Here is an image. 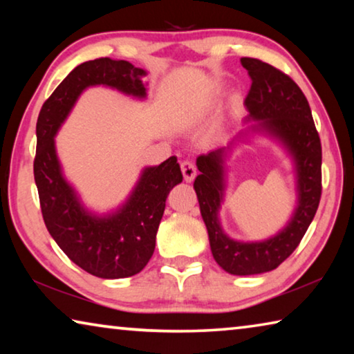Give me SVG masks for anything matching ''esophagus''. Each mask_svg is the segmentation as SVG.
Segmentation results:
<instances>
[{
	"label": "esophagus",
	"mask_w": 354,
	"mask_h": 354,
	"mask_svg": "<svg viewBox=\"0 0 354 354\" xmlns=\"http://www.w3.org/2000/svg\"><path fill=\"white\" fill-rule=\"evenodd\" d=\"M181 171H183V176H184L185 183H192L196 176L195 165L189 162V160H184V162L181 164Z\"/></svg>",
	"instance_id": "esophagus-1"
}]
</instances>
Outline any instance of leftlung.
I'll use <instances>...</instances> for the list:
<instances>
[{"label": "left lung", "instance_id": "8db88e82", "mask_svg": "<svg viewBox=\"0 0 354 354\" xmlns=\"http://www.w3.org/2000/svg\"><path fill=\"white\" fill-rule=\"evenodd\" d=\"M241 64L251 76V88L245 98L248 123L226 147L196 158L200 175L194 189L200 203L209 245L215 262L237 277L272 272L289 257L306 234L314 220L322 195V145L306 97L283 71L253 57ZM253 135H262L283 148L291 159L296 178V207L277 235L263 241H237L227 236L219 221L224 202L230 157L237 145Z\"/></svg>", "mask_w": 354, "mask_h": 354}]
</instances>
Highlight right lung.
<instances>
[{"instance_id":"obj_1","label":"right lung","mask_w":354,"mask_h":354,"mask_svg":"<svg viewBox=\"0 0 354 354\" xmlns=\"http://www.w3.org/2000/svg\"><path fill=\"white\" fill-rule=\"evenodd\" d=\"M145 76L143 68L111 57L77 65L41 106L35 127L34 179L46 230L77 267L103 279L134 277L145 268L154 253L167 196L183 181L181 169L175 156L143 167L127 198L117 207L97 212L84 205L65 176L55 139L87 88L103 86L145 101Z\"/></svg>"}]
</instances>
